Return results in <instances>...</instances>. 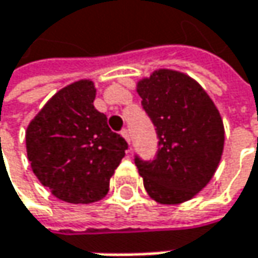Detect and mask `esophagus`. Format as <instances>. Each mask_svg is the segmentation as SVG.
Instances as JSON below:
<instances>
[{
	"mask_svg": "<svg viewBox=\"0 0 258 258\" xmlns=\"http://www.w3.org/2000/svg\"><path fill=\"white\" fill-rule=\"evenodd\" d=\"M120 134H122L123 138L126 139V142H127V144H131V135H129V131H127V129H122V132H120Z\"/></svg>",
	"mask_w": 258,
	"mask_h": 258,
	"instance_id": "1",
	"label": "esophagus"
}]
</instances>
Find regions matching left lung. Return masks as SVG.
I'll return each instance as SVG.
<instances>
[{"label":"left lung","instance_id":"1","mask_svg":"<svg viewBox=\"0 0 258 258\" xmlns=\"http://www.w3.org/2000/svg\"><path fill=\"white\" fill-rule=\"evenodd\" d=\"M136 91L158 136L155 160L135 157L144 186L162 205L187 202L211 181L221 161V114L199 83L183 72L154 71Z\"/></svg>","mask_w":258,"mask_h":258}]
</instances>
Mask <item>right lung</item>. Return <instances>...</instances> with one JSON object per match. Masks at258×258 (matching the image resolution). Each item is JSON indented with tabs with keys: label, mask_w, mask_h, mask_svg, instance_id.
Segmentation results:
<instances>
[{
	"label": "right lung",
	"mask_w": 258,
	"mask_h": 258,
	"mask_svg": "<svg viewBox=\"0 0 258 258\" xmlns=\"http://www.w3.org/2000/svg\"><path fill=\"white\" fill-rule=\"evenodd\" d=\"M96 87L80 80L63 87L26 131L27 157L39 181L58 199L87 205L103 199L127 144L94 107Z\"/></svg>",
	"instance_id": "right-lung-1"
}]
</instances>
